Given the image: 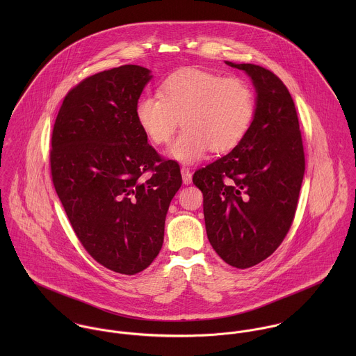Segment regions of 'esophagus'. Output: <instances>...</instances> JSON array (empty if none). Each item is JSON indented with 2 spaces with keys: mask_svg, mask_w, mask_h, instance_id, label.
Returning <instances> with one entry per match:
<instances>
[{
  "mask_svg": "<svg viewBox=\"0 0 356 356\" xmlns=\"http://www.w3.org/2000/svg\"><path fill=\"white\" fill-rule=\"evenodd\" d=\"M181 172H182V179H184V184L185 185H189L192 182V172L188 167H182L181 168Z\"/></svg>",
  "mask_w": 356,
  "mask_h": 356,
  "instance_id": "obj_1",
  "label": "esophagus"
}]
</instances>
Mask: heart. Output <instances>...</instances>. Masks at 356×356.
<instances>
[{"instance_id":"heart-1","label":"heart","mask_w":356,"mask_h":356,"mask_svg":"<svg viewBox=\"0 0 356 356\" xmlns=\"http://www.w3.org/2000/svg\"><path fill=\"white\" fill-rule=\"evenodd\" d=\"M251 85L238 76H223L200 68H186L167 76L157 96H143L136 118L156 145L167 144L177 127H185L170 145L168 154L195 163L209 149L230 152L248 134L254 116Z\"/></svg>"}]
</instances>
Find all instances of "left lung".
Here are the masks:
<instances>
[{
    "instance_id": "obj_1",
    "label": "left lung",
    "mask_w": 356,
    "mask_h": 356,
    "mask_svg": "<svg viewBox=\"0 0 356 356\" xmlns=\"http://www.w3.org/2000/svg\"><path fill=\"white\" fill-rule=\"evenodd\" d=\"M226 64L254 81V122L240 145L195 172L193 184L203 193L212 248L227 264L248 268L273 254L292 226L305 148L296 106L284 82L260 65Z\"/></svg>"
}]
</instances>
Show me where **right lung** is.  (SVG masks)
<instances>
[{"mask_svg":"<svg viewBox=\"0 0 356 356\" xmlns=\"http://www.w3.org/2000/svg\"><path fill=\"white\" fill-rule=\"evenodd\" d=\"M152 76L120 65L88 76L64 97L51 131L53 186L97 263L134 275L159 254L179 164L161 157L140 127L136 104Z\"/></svg>","mask_w":356,"mask_h":356,"instance_id":"right-lung-1","label":"right lung"}]
</instances>
